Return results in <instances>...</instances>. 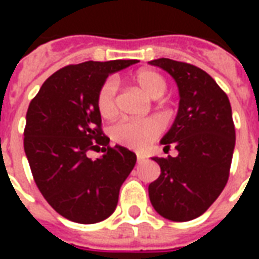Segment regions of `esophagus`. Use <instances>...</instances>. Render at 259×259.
<instances>
[{
    "instance_id": "obj_1",
    "label": "esophagus",
    "mask_w": 259,
    "mask_h": 259,
    "mask_svg": "<svg viewBox=\"0 0 259 259\" xmlns=\"http://www.w3.org/2000/svg\"><path fill=\"white\" fill-rule=\"evenodd\" d=\"M144 161V157H141V155H137V163H141Z\"/></svg>"
}]
</instances>
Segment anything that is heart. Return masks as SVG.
I'll return each mask as SVG.
<instances>
[{
	"label": "heart",
	"instance_id": "b5f03b06",
	"mask_svg": "<svg viewBox=\"0 0 259 259\" xmlns=\"http://www.w3.org/2000/svg\"><path fill=\"white\" fill-rule=\"evenodd\" d=\"M133 83L147 97L158 100L166 94L168 83L162 74L152 69H141L133 76ZM97 109L102 118L109 119L118 112L116 85L112 80L104 81L97 94ZM161 135V124L155 119L144 120H119L111 127V137L120 146L140 150L148 146Z\"/></svg>",
	"mask_w": 259,
	"mask_h": 259
}]
</instances>
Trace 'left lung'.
Segmentation results:
<instances>
[{
	"instance_id": "obj_1",
	"label": "left lung",
	"mask_w": 259,
	"mask_h": 259,
	"mask_svg": "<svg viewBox=\"0 0 259 259\" xmlns=\"http://www.w3.org/2000/svg\"><path fill=\"white\" fill-rule=\"evenodd\" d=\"M166 70L179 87V111L161 140L178 157L152 158L161 175L148 186L150 201L174 222L195 219L212 205L228 183L236 132L226 93L209 74L174 59L150 61Z\"/></svg>"
}]
</instances>
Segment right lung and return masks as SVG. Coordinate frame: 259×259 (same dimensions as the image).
<instances>
[{
	"label": "right lung",
	"instance_id": "obj_1",
	"mask_svg": "<svg viewBox=\"0 0 259 259\" xmlns=\"http://www.w3.org/2000/svg\"><path fill=\"white\" fill-rule=\"evenodd\" d=\"M137 59L68 65L51 74L31 100L25 126V152L38 190L72 222H101L118 205L119 190L136 165V154L109 146L102 133L97 94L113 72ZM102 147L104 155L87 152Z\"/></svg>",
	"mask_w": 259,
	"mask_h": 259
}]
</instances>
